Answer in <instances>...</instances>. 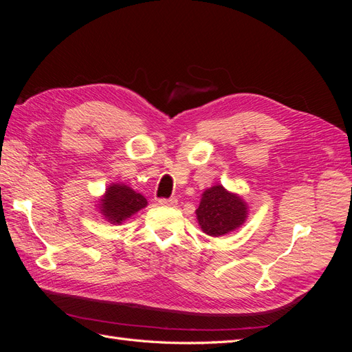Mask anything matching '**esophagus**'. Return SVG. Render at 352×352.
<instances>
[{"mask_svg":"<svg viewBox=\"0 0 352 352\" xmlns=\"http://www.w3.org/2000/svg\"><path fill=\"white\" fill-rule=\"evenodd\" d=\"M158 204L166 206V207H175L177 204V199L176 198H160Z\"/></svg>","mask_w":352,"mask_h":352,"instance_id":"1","label":"esophagus"}]
</instances>
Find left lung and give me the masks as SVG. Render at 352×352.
<instances>
[{
  "label": "left lung",
  "instance_id": "8db88e82",
  "mask_svg": "<svg viewBox=\"0 0 352 352\" xmlns=\"http://www.w3.org/2000/svg\"><path fill=\"white\" fill-rule=\"evenodd\" d=\"M195 212L202 232L217 238L243 225L248 217V206L239 195L216 185L204 190Z\"/></svg>",
  "mask_w": 352,
  "mask_h": 352
}]
</instances>
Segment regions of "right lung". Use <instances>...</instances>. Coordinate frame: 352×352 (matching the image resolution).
I'll return each instance as SVG.
<instances>
[{"label":"right lung","instance_id":"add662e5","mask_svg":"<svg viewBox=\"0 0 352 352\" xmlns=\"http://www.w3.org/2000/svg\"><path fill=\"white\" fill-rule=\"evenodd\" d=\"M146 204L145 197L135 192L132 188L123 184H111L105 189L98 207L104 219L111 225H122L124 220L146 207Z\"/></svg>","mask_w":352,"mask_h":352}]
</instances>
